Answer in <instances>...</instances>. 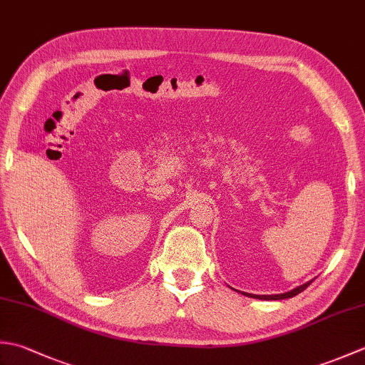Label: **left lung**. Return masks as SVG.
Returning <instances> with one entry per match:
<instances>
[{
	"mask_svg": "<svg viewBox=\"0 0 365 365\" xmlns=\"http://www.w3.org/2000/svg\"><path fill=\"white\" fill-rule=\"evenodd\" d=\"M312 284V281H309V282H306V284H302V285H299V287H297V289H293V290H290V292H287V293H281V294H250L247 293V297H251V298H257V299H267V301H269V299H273V301H276V299H285V298H293L294 294H298V293H301L302 290H306L309 285ZM243 294H246V293H243Z\"/></svg>",
	"mask_w": 365,
	"mask_h": 365,
	"instance_id": "8db88e82",
	"label": "left lung"
}]
</instances>
